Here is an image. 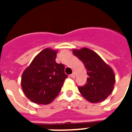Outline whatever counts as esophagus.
I'll return each instance as SVG.
<instances>
[{
  "mask_svg": "<svg viewBox=\"0 0 132 132\" xmlns=\"http://www.w3.org/2000/svg\"><path fill=\"white\" fill-rule=\"evenodd\" d=\"M71 77L72 78H75V73H72V74H71Z\"/></svg>",
  "mask_w": 132,
  "mask_h": 132,
  "instance_id": "34e87169",
  "label": "esophagus"
}]
</instances>
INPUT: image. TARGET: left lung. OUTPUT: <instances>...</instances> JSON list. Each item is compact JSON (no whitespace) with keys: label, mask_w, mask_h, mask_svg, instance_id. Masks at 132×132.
<instances>
[{"label":"left lung","mask_w":132,"mask_h":132,"mask_svg":"<svg viewBox=\"0 0 132 132\" xmlns=\"http://www.w3.org/2000/svg\"><path fill=\"white\" fill-rule=\"evenodd\" d=\"M73 53L84 63L88 76L86 84L78 87L81 95L93 103L105 100L113 90L115 83L113 70L91 49H73Z\"/></svg>","instance_id":"1"}]
</instances>
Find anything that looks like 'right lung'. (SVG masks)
<instances>
[{
    "label": "right lung",
    "instance_id": "add662e5",
    "mask_svg": "<svg viewBox=\"0 0 132 132\" xmlns=\"http://www.w3.org/2000/svg\"><path fill=\"white\" fill-rule=\"evenodd\" d=\"M56 54L49 48L42 50L22 75V88L32 102L47 105L60 93L68 76L64 65L56 62Z\"/></svg>",
    "mask_w": 132,
    "mask_h": 132
}]
</instances>
